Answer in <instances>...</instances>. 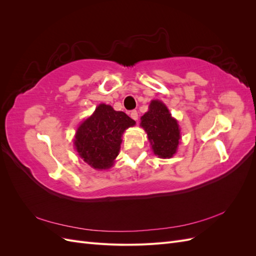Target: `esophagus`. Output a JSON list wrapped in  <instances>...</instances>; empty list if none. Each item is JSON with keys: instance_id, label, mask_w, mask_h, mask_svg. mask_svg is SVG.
<instances>
[{"instance_id": "obj_1", "label": "esophagus", "mask_w": 256, "mask_h": 256, "mask_svg": "<svg viewBox=\"0 0 256 256\" xmlns=\"http://www.w3.org/2000/svg\"><path fill=\"white\" fill-rule=\"evenodd\" d=\"M130 116H131V118H134L136 122L138 120V112L136 111V110H132L131 111V113H130Z\"/></svg>"}]
</instances>
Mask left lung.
<instances>
[{"mask_svg":"<svg viewBox=\"0 0 256 256\" xmlns=\"http://www.w3.org/2000/svg\"><path fill=\"white\" fill-rule=\"evenodd\" d=\"M154 152L160 158H171L180 143V128L168 108L159 100H152L150 110L141 118Z\"/></svg>","mask_w":256,"mask_h":256,"instance_id":"8db88e82","label":"left lung"}]
</instances>
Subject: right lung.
<instances>
[{"mask_svg": "<svg viewBox=\"0 0 256 256\" xmlns=\"http://www.w3.org/2000/svg\"><path fill=\"white\" fill-rule=\"evenodd\" d=\"M134 124L126 113L100 104L76 130V152L94 168H109L118 154L122 132Z\"/></svg>", "mask_w": 256, "mask_h": 256, "instance_id": "obj_1", "label": "right lung"}]
</instances>
